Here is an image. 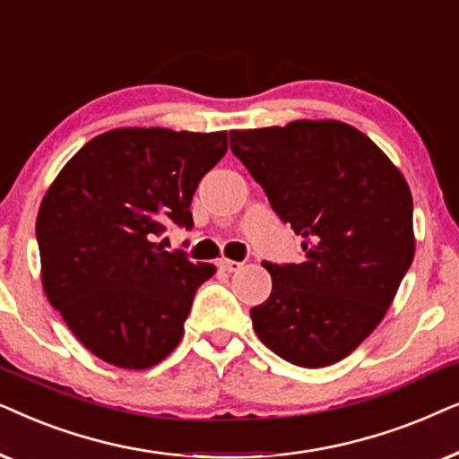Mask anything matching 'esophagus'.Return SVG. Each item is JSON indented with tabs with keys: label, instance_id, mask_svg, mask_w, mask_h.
I'll list each match as a JSON object with an SVG mask.
<instances>
[{
	"label": "esophagus",
	"instance_id": "1",
	"mask_svg": "<svg viewBox=\"0 0 459 459\" xmlns=\"http://www.w3.org/2000/svg\"><path fill=\"white\" fill-rule=\"evenodd\" d=\"M218 266L220 268H222V271L224 273H237V271H239V268L243 266V262H235V260H220L218 262Z\"/></svg>",
	"mask_w": 459,
	"mask_h": 459
}]
</instances>
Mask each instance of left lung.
<instances>
[{
  "instance_id": "1",
  "label": "left lung",
  "mask_w": 459,
  "mask_h": 459,
  "mask_svg": "<svg viewBox=\"0 0 459 459\" xmlns=\"http://www.w3.org/2000/svg\"><path fill=\"white\" fill-rule=\"evenodd\" d=\"M230 151L302 237V262H262L273 291L252 308L255 333L300 368L342 361L384 319L413 262L405 178L342 121L233 130Z\"/></svg>"
}]
</instances>
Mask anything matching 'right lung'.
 Returning <instances> with one entry per match:
<instances>
[{"label":"right lung","instance_id":"1","mask_svg":"<svg viewBox=\"0 0 459 459\" xmlns=\"http://www.w3.org/2000/svg\"><path fill=\"white\" fill-rule=\"evenodd\" d=\"M226 149V132L121 127L82 146L48 188L35 226L46 296L102 361L146 369L178 346L216 268L159 239L193 229V195Z\"/></svg>","mask_w":459,"mask_h":459}]
</instances>
